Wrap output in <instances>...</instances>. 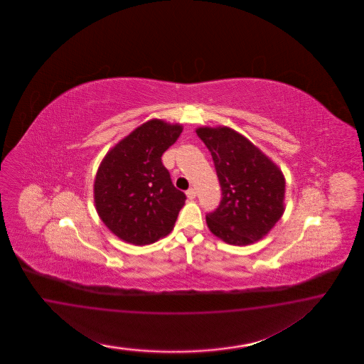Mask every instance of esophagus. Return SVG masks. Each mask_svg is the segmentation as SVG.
<instances>
[{"label":"esophagus","instance_id":"obj_1","mask_svg":"<svg viewBox=\"0 0 364 364\" xmlns=\"http://www.w3.org/2000/svg\"><path fill=\"white\" fill-rule=\"evenodd\" d=\"M187 198L189 200H193V198H196V189L195 188H189L187 191Z\"/></svg>","mask_w":364,"mask_h":364}]
</instances>
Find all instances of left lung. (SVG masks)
I'll return each instance as SVG.
<instances>
[{"label": "left lung", "instance_id": "1", "mask_svg": "<svg viewBox=\"0 0 364 364\" xmlns=\"http://www.w3.org/2000/svg\"><path fill=\"white\" fill-rule=\"evenodd\" d=\"M196 133L212 154L223 195L219 207L205 216L210 231L232 245L262 240L284 212L283 172L228 127H200Z\"/></svg>", "mask_w": 364, "mask_h": 364}]
</instances>
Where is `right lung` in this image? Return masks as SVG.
Returning a JSON list of instances; mask_svg holds the SVG:
<instances>
[{
	"label": "right lung",
	"mask_w": 364,
	"mask_h": 364,
	"mask_svg": "<svg viewBox=\"0 0 364 364\" xmlns=\"http://www.w3.org/2000/svg\"><path fill=\"white\" fill-rule=\"evenodd\" d=\"M183 127L154 119L116 144L100 164L93 196L100 219L134 245L157 242L172 231L186 203L172 184L161 156Z\"/></svg>",
	"instance_id": "1"
}]
</instances>
